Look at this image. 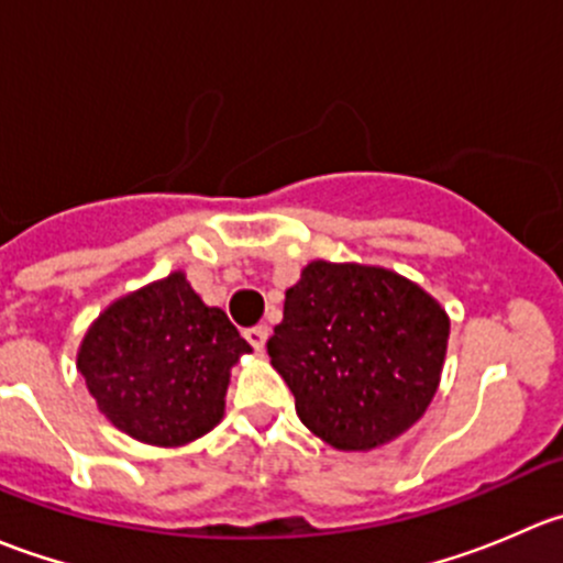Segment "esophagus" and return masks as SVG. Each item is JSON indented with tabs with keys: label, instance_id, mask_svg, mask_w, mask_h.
<instances>
[{
	"label": "esophagus",
	"instance_id": "34e87169",
	"mask_svg": "<svg viewBox=\"0 0 563 563\" xmlns=\"http://www.w3.org/2000/svg\"><path fill=\"white\" fill-rule=\"evenodd\" d=\"M245 338H247V343L253 345L255 351H264L266 340H269V327H266V323H258V327H250L247 332H245Z\"/></svg>",
	"mask_w": 563,
	"mask_h": 563
}]
</instances>
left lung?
Listing matches in <instances>:
<instances>
[{"label": "left lung", "instance_id": "left-lung-1", "mask_svg": "<svg viewBox=\"0 0 563 563\" xmlns=\"http://www.w3.org/2000/svg\"><path fill=\"white\" fill-rule=\"evenodd\" d=\"M444 308L382 266L313 261L286 291L266 343L305 428L343 452L406 433L441 382Z\"/></svg>", "mask_w": 563, "mask_h": 563}]
</instances>
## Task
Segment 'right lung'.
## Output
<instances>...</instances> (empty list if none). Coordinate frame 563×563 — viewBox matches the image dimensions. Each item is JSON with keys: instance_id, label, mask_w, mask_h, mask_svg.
Segmentation results:
<instances>
[{"instance_id": "1", "label": "right lung", "mask_w": 563, "mask_h": 563, "mask_svg": "<svg viewBox=\"0 0 563 563\" xmlns=\"http://www.w3.org/2000/svg\"><path fill=\"white\" fill-rule=\"evenodd\" d=\"M242 354L250 345L229 316L172 272L108 305L84 334L78 371L113 428L152 446H181L223 419Z\"/></svg>"}]
</instances>
